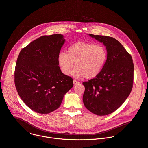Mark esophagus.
<instances>
[{
    "instance_id": "obj_1",
    "label": "esophagus",
    "mask_w": 148,
    "mask_h": 148,
    "mask_svg": "<svg viewBox=\"0 0 148 148\" xmlns=\"http://www.w3.org/2000/svg\"><path fill=\"white\" fill-rule=\"evenodd\" d=\"M73 82H74V85H77V84H78L80 83L79 81H77V80H75V79H74V80H73Z\"/></svg>"
}]
</instances>
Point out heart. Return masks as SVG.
Listing matches in <instances>:
<instances>
[{"label": "heart", "mask_w": 148, "mask_h": 148, "mask_svg": "<svg viewBox=\"0 0 148 148\" xmlns=\"http://www.w3.org/2000/svg\"><path fill=\"white\" fill-rule=\"evenodd\" d=\"M108 58V53L105 46L79 41L69 46L67 53L60 52L58 62L64 75L70 74L75 63L76 68L72 73L73 76L92 79L102 72Z\"/></svg>", "instance_id": "1"}]
</instances>
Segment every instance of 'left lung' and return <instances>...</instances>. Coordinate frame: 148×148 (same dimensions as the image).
Instances as JSON below:
<instances>
[{"label":"left lung","instance_id":"8db88e82","mask_svg":"<svg viewBox=\"0 0 148 148\" xmlns=\"http://www.w3.org/2000/svg\"><path fill=\"white\" fill-rule=\"evenodd\" d=\"M89 35L105 45L108 58L99 75L82 82L85 86L83 102L93 114L108 115L121 106L132 90L134 63L131 55L115 38Z\"/></svg>","mask_w":148,"mask_h":148}]
</instances>
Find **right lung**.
<instances>
[{"instance_id":"right-lung-1","label":"right lung","mask_w":148,"mask_h":148,"mask_svg":"<svg viewBox=\"0 0 148 148\" xmlns=\"http://www.w3.org/2000/svg\"><path fill=\"white\" fill-rule=\"evenodd\" d=\"M64 42L61 34L42 36L23 48L18 56L15 86L24 103L36 113L58 109L73 86V78L61 71L58 62Z\"/></svg>"}]
</instances>
